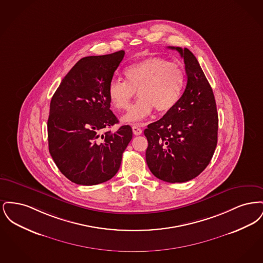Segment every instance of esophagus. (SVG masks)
Instances as JSON below:
<instances>
[{"instance_id": "esophagus-1", "label": "esophagus", "mask_w": 263, "mask_h": 263, "mask_svg": "<svg viewBox=\"0 0 263 263\" xmlns=\"http://www.w3.org/2000/svg\"><path fill=\"white\" fill-rule=\"evenodd\" d=\"M132 129H133V133L135 134V135H141L142 134V132H143V130L140 128V127H138L137 125H133L132 126Z\"/></svg>"}]
</instances>
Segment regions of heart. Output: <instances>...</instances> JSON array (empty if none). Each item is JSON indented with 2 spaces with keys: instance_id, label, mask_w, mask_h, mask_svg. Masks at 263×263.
<instances>
[{
  "instance_id": "obj_1",
  "label": "heart",
  "mask_w": 263,
  "mask_h": 263,
  "mask_svg": "<svg viewBox=\"0 0 263 263\" xmlns=\"http://www.w3.org/2000/svg\"><path fill=\"white\" fill-rule=\"evenodd\" d=\"M124 75L126 81H110L107 98L114 108L122 110L138 91L140 100L122 116V121L128 123H139L150 116L154 108L160 113L172 110L180 100L186 81L180 65L158 56L128 66Z\"/></svg>"
}]
</instances>
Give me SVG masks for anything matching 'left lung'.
<instances>
[{"label": "left lung", "instance_id": "1", "mask_svg": "<svg viewBox=\"0 0 263 263\" xmlns=\"http://www.w3.org/2000/svg\"><path fill=\"white\" fill-rule=\"evenodd\" d=\"M183 58L187 83L175 107L148 125L146 162L159 179L175 183L193 179L206 168L218 141V112L212 88L187 48L168 47Z\"/></svg>", "mask_w": 263, "mask_h": 263}]
</instances>
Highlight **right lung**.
Segmentation results:
<instances>
[{
	"label": "right lung",
	"instance_id": "right-lung-1",
	"mask_svg": "<svg viewBox=\"0 0 263 263\" xmlns=\"http://www.w3.org/2000/svg\"><path fill=\"white\" fill-rule=\"evenodd\" d=\"M125 52L88 56L65 76L50 102L47 121L51 157L76 184L96 185L118 172L132 128L103 130L118 123L110 110L107 87Z\"/></svg>",
	"mask_w": 263,
	"mask_h": 263
}]
</instances>
